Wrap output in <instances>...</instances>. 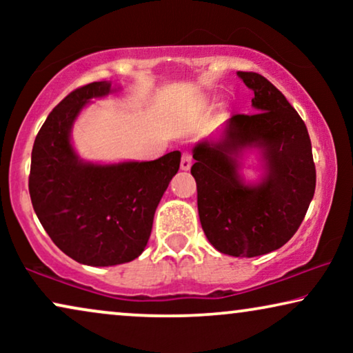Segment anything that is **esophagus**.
Here are the masks:
<instances>
[{"label": "esophagus", "instance_id": "obj_1", "mask_svg": "<svg viewBox=\"0 0 353 353\" xmlns=\"http://www.w3.org/2000/svg\"><path fill=\"white\" fill-rule=\"evenodd\" d=\"M191 162H192V156H191V152H183V156H181V162H180V167H181V170H190L191 168Z\"/></svg>", "mask_w": 353, "mask_h": 353}]
</instances>
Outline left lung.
Wrapping results in <instances>:
<instances>
[{
    "label": "left lung",
    "mask_w": 353,
    "mask_h": 353,
    "mask_svg": "<svg viewBox=\"0 0 353 353\" xmlns=\"http://www.w3.org/2000/svg\"><path fill=\"white\" fill-rule=\"evenodd\" d=\"M254 91L257 112L230 119L219 143L194 148L191 167L202 230L216 250L257 257L296 234L315 194L316 170L307 127L276 86L255 72H238ZM245 145L264 149L268 178L245 187L234 154Z\"/></svg>",
    "instance_id": "obj_1"
}]
</instances>
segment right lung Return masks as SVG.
<instances>
[{
	"label": "right lung",
	"mask_w": 353,
	"mask_h": 353,
	"mask_svg": "<svg viewBox=\"0 0 353 353\" xmlns=\"http://www.w3.org/2000/svg\"><path fill=\"white\" fill-rule=\"evenodd\" d=\"M110 83L93 81L51 110L32 149L28 191L48 236L65 255L91 267L132 262L146 248L156 209L180 168V151L151 162L94 165L79 161L70 128L91 98Z\"/></svg>",
	"instance_id": "obj_1"
}]
</instances>
